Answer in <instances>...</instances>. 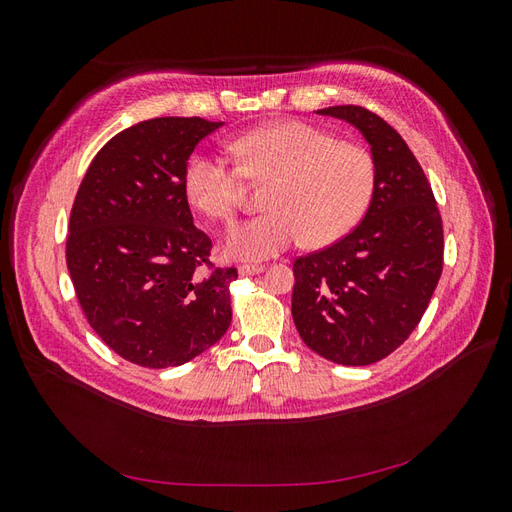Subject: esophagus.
<instances>
[{
    "mask_svg": "<svg viewBox=\"0 0 512 512\" xmlns=\"http://www.w3.org/2000/svg\"><path fill=\"white\" fill-rule=\"evenodd\" d=\"M262 271H265V265H241L239 267L241 277H252V275H258Z\"/></svg>",
    "mask_w": 512,
    "mask_h": 512,
    "instance_id": "obj_1",
    "label": "esophagus"
}]
</instances>
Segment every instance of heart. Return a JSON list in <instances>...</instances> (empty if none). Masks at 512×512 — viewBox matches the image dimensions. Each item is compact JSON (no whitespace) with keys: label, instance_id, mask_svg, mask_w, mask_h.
Returning a JSON list of instances; mask_svg holds the SVG:
<instances>
[{"label":"heart","instance_id":"b5f03b06","mask_svg":"<svg viewBox=\"0 0 512 512\" xmlns=\"http://www.w3.org/2000/svg\"><path fill=\"white\" fill-rule=\"evenodd\" d=\"M237 164L198 153L183 175L190 205L207 218L235 222L247 181L269 183L267 213L232 228L224 252L239 260H265L305 239L322 247L346 237L376 196L378 166L369 149L339 143L303 121H280L228 143Z\"/></svg>","mask_w":512,"mask_h":512}]
</instances>
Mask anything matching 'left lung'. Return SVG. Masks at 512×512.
<instances>
[{"label": "left lung", "instance_id": "left-lung-1", "mask_svg": "<svg viewBox=\"0 0 512 512\" xmlns=\"http://www.w3.org/2000/svg\"><path fill=\"white\" fill-rule=\"evenodd\" d=\"M318 113L361 130L378 188L359 226L294 260L292 318L324 359L371 365L404 344L425 314L444 265L442 218L421 164L382 117L354 104Z\"/></svg>", "mask_w": 512, "mask_h": 512}]
</instances>
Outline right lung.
Returning a JSON list of instances; mask_svg holds the SVG:
<instances>
[{"instance_id":"right-lung-1","label":"right lung","mask_w":512,"mask_h":512,"mask_svg":"<svg viewBox=\"0 0 512 512\" xmlns=\"http://www.w3.org/2000/svg\"><path fill=\"white\" fill-rule=\"evenodd\" d=\"M222 126L156 117L115 134L72 203L66 262L87 322L134 365L192 361L226 333L235 267H215L183 190L194 147Z\"/></svg>"}]
</instances>
